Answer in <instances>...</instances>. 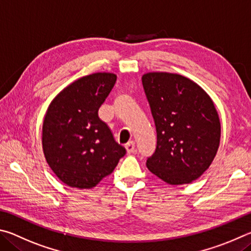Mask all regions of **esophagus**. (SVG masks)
<instances>
[{"instance_id": "obj_1", "label": "esophagus", "mask_w": 251, "mask_h": 251, "mask_svg": "<svg viewBox=\"0 0 251 251\" xmlns=\"http://www.w3.org/2000/svg\"><path fill=\"white\" fill-rule=\"evenodd\" d=\"M126 152L129 153H132V152H134V150H135V143H134V141H129L128 143L126 144Z\"/></svg>"}]
</instances>
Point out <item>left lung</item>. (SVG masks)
<instances>
[{"label": "left lung", "mask_w": 251, "mask_h": 251, "mask_svg": "<svg viewBox=\"0 0 251 251\" xmlns=\"http://www.w3.org/2000/svg\"><path fill=\"white\" fill-rule=\"evenodd\" d=\"M142 85L156 129L151 172L171 185L199 178L212 164L221 141V122L210 97L177 74L148 73Z\"/></svg>", "instance_id": "left-lung-1"}]
</instances>
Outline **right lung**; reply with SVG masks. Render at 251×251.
I'll return each mask as SVG.
<instances>
[{
  "label": "right lung",
  "instance_id": "add662e5",
  "mask_svg": "<svg viewBox=\"0 0 251 251\" xmlns=\"http://www.w3.org/2000/svg\"><path fill=\"white\" fill-rule=\"evenodd\" d=\"M116 80L114 74L88 75L60 91L47 109L44 154L56 176L70 187L96 186L126 153L98 114Z\"/></svg>",
  "mask_w": 251,
  "mask_h": 251
}]
</instances>
